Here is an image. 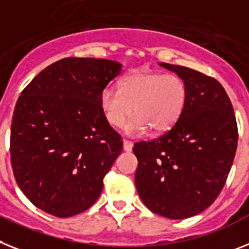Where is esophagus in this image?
I'll use <instances>...</instances> for the list:
<instances>
[{
	"mask_svg": "<svg viewBox=\"0 0 249 249\" xmlns=\"http://www.w3.org/2000/svg\"><path fill=\"white\" fill-rule=\"evenodd\" d=\"M123 148H124L125 152H131V149H133V143L129 141H124L123 142Z\"/></svg>",
	"mask_w": 249,
	"mask_h": 249,
	"instance_id": "obj_1",
	"label": "esophagus"
}]
</instances>
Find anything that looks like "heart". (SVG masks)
<instances>
[{
    "mask_svg": "<svg viewBox=\"0 0 249 249\" xmlns=\"http://www.w3.org/2000/svg\"><path fill=\"white\" fill-rule=\"evenodd\" d=\"M187 102V87L181 77L160 72L135 71L119 81V89L107 86L100 93L104 118L114 128L125 125L129 135H142L149 129L164 133L182 116Z\"/></svg>",
    "mask_w": 249,
    "mask_h": 249,
    "instance_id": "obj_1",
    "label": "heart"
}]
</instances>
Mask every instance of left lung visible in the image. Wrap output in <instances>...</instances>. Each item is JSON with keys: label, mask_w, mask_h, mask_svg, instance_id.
<instances>
[{"label": "left lung", "mask_w": 249, "mask_h": 249, "mask_svg": "<svg viewBox=\"0 0 249 249\" xmlns=\"http://www.w3.org/2000/svg\"><path fill=\"white\" fill-rule=\"evenodd\" d=\"M158 64L185 81L187 102L166 134L134 144L135 186L149 210L186 219L204 212L220 194L237 150V121L216 79L182 66Z\"/></svg>", "instance_id": "8db88e82"}]
</instances>
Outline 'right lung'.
<instances>
[{
    "instance_id": "1",
    "label": "right lung",
    "mask_w": 249,
    "mask_h": 249,
    "mask_svg": "<svg viewBox=\"0 0 249 249\" xmlns=\"http://www.w3.org/2000/svg\"><path fill=\"white\" fill-rule=\"evenodd\" d=\"M118 62L64 58L41 71L18 97L10 153L15 178L43 212L70 218L99 199L104 177L123 150L100 107L119 76Z\"/></svg>"
}]
</instances>
